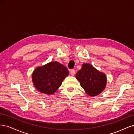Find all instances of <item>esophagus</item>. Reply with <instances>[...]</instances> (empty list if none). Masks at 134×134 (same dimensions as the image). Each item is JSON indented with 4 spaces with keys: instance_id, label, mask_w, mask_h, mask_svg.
Wrapping results in <instances>:
<instances>
[{
    "instance_id": "obj_1",
    "label": "esophagus",
    "mask_w": 134,
    "mask_h": 134,
    "mask_svg": "<svg viewBox=\"0 0 134 134\" xmlns=\"http://www.w3.org/2000/svg\"><path fill=\"white\" fill-rule=\"evenodd\" d=\"M70 73L71 76H74L75 74V71L74 69H72L70 71Z\"/></svg>"
}]
</instances>
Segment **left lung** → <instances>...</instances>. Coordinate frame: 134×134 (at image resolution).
Masks as SVG:
<instances>
[{
    "label": "left lung",
    "mask_w": 134,
    "mask_h": 134,
    "mask_svg": "<svg viewBox=\"0 0 134 134\" xmlns=\"http://www.w3.org/2000/svg\"><path fill=\"white\" fill-rule=\"evenodd\" d=\"M75 76L81 87L88 96L91 97L99 94L106 87V74L97 70L90 64H83L82 69L76 72Z\"/></svg>",
    "instance_id": "1"
}]
</instances>
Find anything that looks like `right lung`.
<instances>
[{
    "mask_svg": "<svg viewBox=\"0 0 134 134\" xmlns=\"http://www.w3.org/2000/svg\"><path fill=\"white\" fill-rule=\"evenodd\" d=\"M68 74V70L63 64L51 62L36 68L32 72V80L39 92L51 95L58 90Z\"/></svg>",
    "mask_w": 134,
    "mask_h": 134,
    "instance_id": "right-lung-1",
    "label": "right lung"
}]
</instances>
